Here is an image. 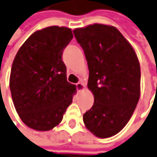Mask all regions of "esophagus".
<instances>
[{
  "label": "esophagus",
  "instance_id": "1",
  "mask_svg": "<svg viewBox=\"0 0 157 157\" xmlns=\"http://www.w3.org/2000/svg\"><path fill=\"white\" fill-rule=\"evenodd\" d=\"M85 85L83 84L82 82H78L76 84V88H77V90L78 91H82L85 89Z\"/></svg>",
  "mask_w": 157,
  "mask_h": 157
}]
</instances>
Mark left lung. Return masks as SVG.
I'll return each mask as SVG.
<instances>
[{"label": "left lung", "instance_id": "left-lung-1", "mask_svg": "<svg viewBox=\"0 0 157 157\" xmlns=\"http://www.w3.org/2000/svg\"><path fill=\"white\" fill-rule=\"evenodd\" d=\"M84 51L93 93L92 108L83 122L97 137L114 136L128 123L140 98L141 71L137 54L113 25L94 24L73 31Z\"/></svg>", "mask_w": 157, "mask_h": 157}]
</instances>
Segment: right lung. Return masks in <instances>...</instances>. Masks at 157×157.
Segmentation results:
<instances>
[{
  "label": "right lung",
  "mask_w": 157,
  "mask_h": 157,
  "mask_svg": "<svg viewBox=\"0 0 157 157\" xmlns=\"http://www.w3.org/2000/svg\"><path fill=\"white\" fill-rule=\"evenodd\" d=\"M73 38L64 26L36 31L21 45L13 62L9 80L16 112L25 125L50 131L62 121L76 87L67 81L63 51Z\"/></svg>",
  "instance_id": "1"
}]
</instances>
